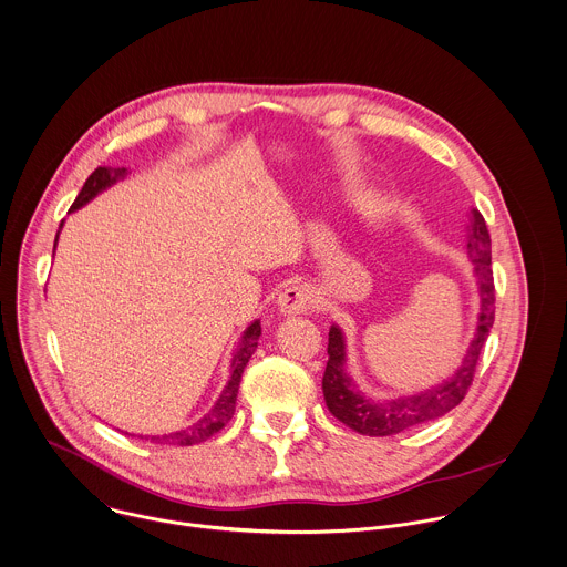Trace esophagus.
<instances>
[{"instance_id":"1","label":"esophagus","mask_w":567,"mask_h":567,"mask_svg":"<svg viewBox=\"0 0 567 567\" xmlns=\"http://www.w3.org/2000/svg\"><path fill=\"white\" fill-rule=\"evenodd\" d=\"M313 302H316V296H313V291H311L309 285H291V287H287V289L278 296V300H276L278 311H280L282 316H298V313H305V311H309V309L313 307Z\"/></svg>"}]
</instances>
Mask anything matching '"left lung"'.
<instances>
[{"mask_svg":"<svg viewBox=\"0 0 567 567\" xmlns=\"http://www.w3.org/2000/svg\"><path fill=\"white\" fill-rule=\"evenodd\" d=\"M467 256L474 267L478 289V322L474 338L465 351L461 367L447 381L399 399L371 401L347 373V344L338 324L329 329V360L322 375V394L329 412L349 430L362 436H392L427 421L441 419L454 410L467 394L476 360L494 324V278H492V243L483 216L472 209L467 225Z\"/></svg>","mask_w":567,"mask_h":567,"instance_id":"obj_1","label":"left lung"}]
</instances>
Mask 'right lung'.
<instances>
[{
	"label": "right lung",
	"mask_w": 567,
	"mask_h": 567,
	"mask_svg": "<svg viewBox=\"0 0 567 567\" xmlns=\"http://www.w3.org/2000/svg\"><path fill=\"white\" fill-rule=\"evenodd\" d=\"M128 175V171L124 166H117V168H111V166H97L89 179L84 182L80 196L75 198L71 212H78L82 209L86 203H91L97 194L106 192L109 186H113L115 182L124 179ZM64 225V223H62ZM62 229V227H60ZM58 238H60V231H58ZM58 238H55V245H53V256H55V247H58ZM260 320H254L240 342H238V349L234 351V358H231V375L229 381L220 394V399L216 401V405L209 410V414H205L198 423H194L192 427L186 430H179V432H173V434H162V436H146L151 443H166V445H196V443H203L207 439H212L216 432H220L234 416L236 412V399H238V388H240V379H243V371L251 358V353L256 351L258 347V338H260Z\"/></svg>",
	"instance_id": "right-lung-1"
}]
</instances>
